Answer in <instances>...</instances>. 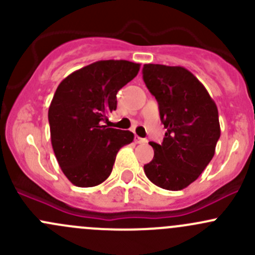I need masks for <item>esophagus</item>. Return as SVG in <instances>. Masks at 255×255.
<instances>
[{"instance_id":"obj_1","label":"esophagus","mask_w":255,"mask_h":255,"mask_svg":"<svg viewBox=\"0 0 255 255\" xmlns=\"http://www.w3.org/2000/svg\"><path fill=\"white\" fill-rule=\"evenodd\" d=\"M134 142L137 144H144V143H146V139H144V138H140V137H138V135H135Z\"/></svg>"}]
</instances>
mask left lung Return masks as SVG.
<instances>
[{
	"mask_svg": "<svg viewBox=\"0 0 255 255\" xmlns=\"http://www.w3.org/2000/svg\"><path fill=\"white\" fill-rule=\"evenodd\" d=\"M143 80L156 99L166 128L163 143L150 142L154 158L144 165L156 186L177 191L194 182L215 155L221 128L215 101L182 66L145 64Z\"/></svg>",
	"mask_w": 255,
	"mask_h": 255,
	"instance_id": "left-lung-1",
	"label": "left lung"
}]
</instances>
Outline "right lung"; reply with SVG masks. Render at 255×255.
Here are the masks:
<instances>
[{
  "mask_svg": "<svg viewBox=\"0 0 255 255\" xmlns=\"http://www.w3.org/2000/svg\"><path fill=\"white\" fill-rule=\"evenodd\" d=\"M139 69L140 64L128 60H100L59 84L48 111L50 139L64 175L75 186L104 182L118 150L133 142L132 132L102 122L117 109V92Z\"/></svg>",
  "mask_w": 255,
  "mask_h": 255,
  "instance_id": "add662e5",
  "label": "right lung"
}]
</instances>
